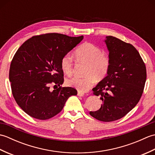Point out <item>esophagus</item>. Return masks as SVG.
<instances>
[{"instance_id": "esophagus-1", "label": "esophagus", "mask_w": 155, "mask_h": 155, "mask_svg": "<svg viewBox=\"0 0 155 155\" xmlns=\"http://www.w3.org/2000/svg\"><path fill=\"white\" fill-rule=\"evenodd\" d=\"M84 93H83V92H81V91H78V93H77V95L78 97H83L84 96Z\"/></svg>"}]
</instances>
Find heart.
I'll list each match as a JSON object with an SVG mask.
<instances>
[{
  "label": "heart",
  "instance_id": "heart-1",
  "mask_svg": "<svg viewBox=\"0 0 155 155\" xmlns=\"http://www.w3.org/2000/svg\"><path fill=\"white\" fill-rule=\"evenodd\" d=\"M76 61L86 65L84 77L74 76L66 81L69 87L75 88L81 92H85L93 86L95 81L103 80L106 77L110 68L109 57L103 53L102 49L92 42H86L78 47L74 52ZM61 66L62 71L68 75L73 70L72 58L65 55L62 58Z\"/></svg>",
  "mask_w": 155,
  "mask_h": 155
}]
</instances>
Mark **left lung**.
<instances>
[{"label":"left lung","instance_id":"obj_1","mask_svg":"<svg viewBox=\"0 0 155 155\" xmlns=\"http://www.w3.org/2000/svg\"><path fill=\"white\" fill-rule=\"evenodd\" d=\"M105 43L109 52L107 76L93 88L103 101L101 108L89 114L96 119L111 122L124 117L139 103L147 79L146 67L132 45L108 36Z\"/></svg>","mask_w":155,"mask_h":155}]
</instances>
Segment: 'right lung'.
<instances>
[{
	"instance_id": "1",
	"label": "right lung",
	"mask_w": 155,
	"mask_h": 155,
	"mask_svg": "<svg viewBox=\"0 0 155 155\" xmlns=\"http://www.w3.org/2000/svg\"><path fill=\"white\" fill-rule=\"evenodd\" d=\"M83 39V36L71 37L58 33L34 36L16 52L9 81L16 103L29 116L39 120L53 117L69 97L77 94L75 88L61 86L64 82L61 61ZM51 84L59 87L51 91Z\"/></svg>"
}]
</instances>
